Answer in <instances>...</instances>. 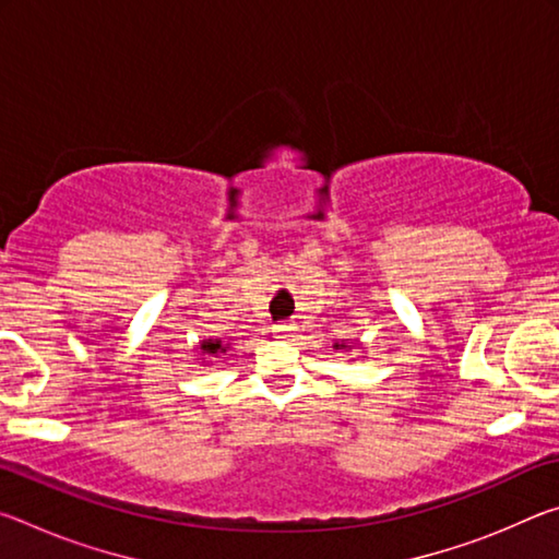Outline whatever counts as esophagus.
I'll return each mask as SVG.
<instances>
[{"label": "esophagus", "instance_id": "34e87169", "mask_svg": "<svg viewBox=\"0 0 559 559\" xmlns=\"http://www.w3.org/2000/svg\"><path fill=\"white\" fill-rule=\"evenodd\" d=\"M290 333H293V325H290V323H281V325H273V335H276V337H281V340H286V337H290Z\"/></svg>", "mask_w": 559, "mask_h": 559}]
</instances>
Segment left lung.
<instances>
[{"label": "left lung", "instance_id": "8db88e82", "mask_svg": "<svg viewBox=\"0 0 559 559\" xmlns=\"http://www.w3.org/2000/svg\"><path fill=\"white\" fill-rule=\"evenodd\" d=\"M333 347L340 349V353H347V349L355 347V343H345V340H343V343H333Z\"/></svg>", "mask_w": 559, "mask_h": 559}]
</instances>
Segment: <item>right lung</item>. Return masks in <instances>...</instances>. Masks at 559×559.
<instances>
[{
    "instance_id": "1",
    "label": "right lung",
    "mask_w": 559,
    "mask_h": 559,
    "mask_svg": "<svg viewBox=\"0 0 559 559\" xmlns=\"http://www.w3.org/2000/svg\"><path fill=\"white\" fill-rule=\"evenodd\" d=\"M229 347H231V337H204L200 340V347L197 349H200L204 362H212L214 357H222L229 353Z\"/></svg>"
}]
</instances>
